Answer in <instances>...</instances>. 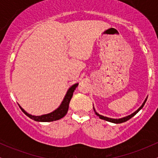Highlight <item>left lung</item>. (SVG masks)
I'll return each instance as SVG.
<instances>
[{
  "instance_id": "left-lung-1",
  "label": "left lung",
  "mask_w": 158,
  "mask_h": 158,
  "mask_svg": "<svg viewBox=\"0 0 158 158\" xmlns=\"http://www.w3.org/2000/svg\"><path fill=\"white\" fill-rule=\"evenodd\" d=\"M147 98H148V97H146V99H145L144 102H143V104H142V106H141L140 107H139V108H138V109H137V110H135V111L134 112V113H132L131 114H130V115H128V116H126V117H123V118H119V119L109 118V117H104V116H102V115H101V114H98L97 112L96 111V110H95V108H94V111H95V114H97V115L98 117H99V118H100V119H104V120H106V121H108V122H110V123H116V124H118V123H122L126 122L127 120H128V119H131V117H133L134 116H135L136 114H137V113H138V112L139 111V110H140L141 109H142V108H143V107L144 106L145 103H146V100H147Z\"/></svg>"
}]
</instances>
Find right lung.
Instances as JSON below:
<instances>
[{
  "mask_svg": "<svg viewBox=\"0 0 158 158\" xmlns=\"http://www.w3.org/2000/svg\"><path fill=\"white\" fill-rule=\"evenodd\" d=\"M78 85H79V83H76V84L73 85L69 88L66 94H65L64 98L63 99L60 106L58 107L55 110L52 111L51 113L43 114V115L41 116H35L28 114L21 106H19V107L21 108V110L26 114L27 117H30V119H33V120L37 121V122H52V121H56L58 120V119H60L62 117H64L66 115V114L68 113L69 103L70 102V99H71L72 97H73L74 90L77 88Z\"/></svg>",
  "mask_w": 158,
  "mask_h": 158,
  "instance_id": "add662e5",
  "label": "right lung"
}]
</instances>
